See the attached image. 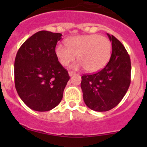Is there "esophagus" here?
Returning <instances> with one entry per match:
<instances>
[{"instance_id":"1","label":"esophagus","mask_w":147,"mask_h":147,"mask_svg":"<svg viewBox=\"0 0 147 147\" xmlns=\"http://www.w3.org/2000/svg\"><path fill=\"white\" fill-rule=\"evenodd\" d=\"M68 74H69L70 76H72L75 74V72H73V71H69V72H68Z\"/></svg>"}]
</instances>
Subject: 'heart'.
I'll list each match as a JSON object with an SVG mask.
<instances>
[{
	"mask_svg": "<svg viewBox=\"0 0 147 147\" xmlns=\"http://www.w3.org/2000/svg\"><path fill=\"white\" fill-rule=\"evenodd\" d=\"M66 46L58 45L56 55L62 65L67 66L75 60L77 56L80 62L74 68L85 67L89 73L102 69L109 62L112 53V44L108 38L98 34L80 35L67 39Z\"/></svg>",
	"mask_w": 147,
	"mask_h": 147,
	"instance_id": "obj_1",
	"label": "heart"
}]
</instances>
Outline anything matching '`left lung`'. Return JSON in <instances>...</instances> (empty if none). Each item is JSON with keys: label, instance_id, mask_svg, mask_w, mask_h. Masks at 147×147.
<instances>
[{"label": "left lung", "instance_id": "1", "mask_svg": "<svg viewBox=\"0 0 147 147\" xmlns=\"http://www.w3.org/2000/svg\"><path fill=\"white\" fill-rule=\"evenodd\" d=\"M112 54L103 69L82 76L81 88L85 105L91 110L105 112L117 106L129 88L131 82V62L124 46L113 35Z\"/></svg>", "mask_w": 147, "mask_h": 147}]
</instances>
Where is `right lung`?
<instances>
[{
  "mask_svg": "<svg viewBox=\"0 0 147 147\" xmlns=\"http://www.w3.org/2000/svg\"><path fill=\"white\" fill-rule=\"evenodd\" d=\"M60 33L40 31L23 42L15 60L18 95L32 110L45 112L57 107L70 79L56 55Z\"/></svg>",
  "mask_w": 147,
  "mask_h": 147,
  "instance_id": "add662e5",
  "label": "right lung"
}]
</instances>
